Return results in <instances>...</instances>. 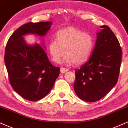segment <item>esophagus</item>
Listing matches in <instances>:
<instances>
[{
  "mask_svg": "<svg viewBox=\"0 0 128 128\" xmlns=\"http://www.w3.org/2000/svg\"><path fill=\"white\" fill-rule=\"evenodd\" d=\"M68 70L66 68H64V67L61 68V73H65V72H68Z\"/></svg>",
  "mask_w": 128,
  "mask_h": 128,
  "instance_id": "obj_1",
  "label": "esophagus"
}]
</instances>
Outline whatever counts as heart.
I'll list each match as a JSON object with an SVG mask.
<instances>
[{
    "instance_id": "b5f03b06",
    "label": "heart",
    "mask_w": 128,
    "mask_h": 128,
    "mask_svg": "<svg viewBox=\"0 0 128 128\" xmlns=\"http://www.w3.org/2000/svg\"><path fill=\"white\" fill-rule=\"evenodd\" d=\"M93 47V39L88 33L74 27H67L56 32V40H51L48 50L52 61L60 62L66 54L67 64L76 65L83 64L91 54Z\"/></svg>"
}]
</instances>
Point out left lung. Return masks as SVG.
<instances>
[{
  "label": "left lung",
  "instance_id": "left-lung-1",
  "mask_svg": "<svg viewBox=\"0 0 128 128\" xmlns=\"http://www.w3.org/2000/svg\"><path fill=\"white\" fill-rule=\"evenodd\" d=\"M98 37L91 57L75 71L74 88L79 98L87 102L98 101L117 83L120 72L122 48L107 25Z\"/></svg>",
  "mask_w": 128,
  "mask_h": 128
}]
</instances>
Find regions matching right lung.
<instances>
[{
    "instance_id": "right-lung-1",
    "label": "right lung",
    "mask_w": 128,
    "mask_h": 128,
    "mask_svg": "<svg viewBox=\"0 0 128 128\" xmlns=\"http://www.w3.org/2000/svg\"><path fill=\"white\" fill-rule=\"evenodd\" d=\"M51 25V22L24 24L12 34L5 48L4 59L11 86L30 101L41 99L50 93L60 68L51 64L41 45L29 46L23 36L30 33L44 36Z\"/></svg>"
}]
</instances>
